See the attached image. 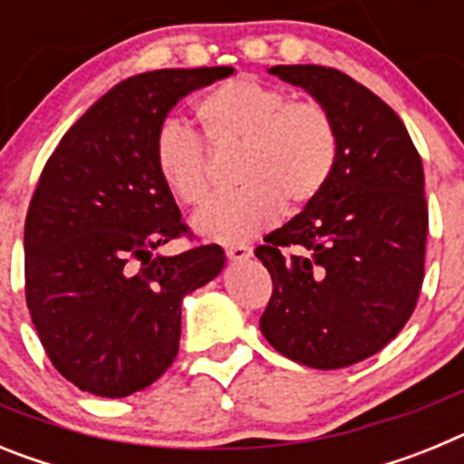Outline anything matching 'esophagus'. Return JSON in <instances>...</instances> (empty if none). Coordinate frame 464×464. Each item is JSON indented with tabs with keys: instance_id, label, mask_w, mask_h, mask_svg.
<instances>
[{
	"instance_id": "34e87169",
	"label": "esophagus",
	"mask_w": 464,
	"mask_h": 464,
	"mask_svg": "<svg viewBox=\"0 0 464 464\" xmlns=\"http://www.w3.org/2000/svg\"><path fill=\"white\" fill-rule=\"evenodd\" d=\"M225 253H227V257L232 262H246L253 256V248L246 244H235V246H227V251Z\"/></svg>"
}]
</instances>
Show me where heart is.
Listing matches in <instances>:
<instances>
[{"label":"heart","mask_w":464,"mask_h":464,"mask_svg":"<svg viewBox=\"0 0 464 464\" xmlns=\"http://www.w3.org/2000/svg\"><path fill=\"white\" fill-rule=\"evenodd\" d=\"M195 113L213 149H239L241 190L208 204L195 229L220 244L251 239L274 225L283 204L314 202L337 165L339 137L318 102H290L285 90L239 76L223 81L197 102ZM155 169L167 190L188 207L211 195L208 155L183 122L167 121L155 137Z\"/></svg>","instance_id":"obj_1"}]
</instances>
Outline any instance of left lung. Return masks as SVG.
Masks as SVG:
<instances>
[{"instance_id":"8db88e82","label":"left lung","mask_w":464,"mask_h":464,"mask_svg":"<svg viewBox=\"0 0 464 464\" xmlns=\"http://www.w3.org/2000/svg\"><path fill=\"white\" fill-rule=\"evenodd\" d=\"M267 72L330 113L339 153L321 195L256 248L274 281L260 330L295 362L342 370L379 353L413 314L428 239L423 162L395 111L346 73Z\"/></svg>"}]
</instances>
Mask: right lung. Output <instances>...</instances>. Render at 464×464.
<instances>
[{"mask_svg": "<svg viewBox=\"0 0 464 464\" xmlns=\"http://www.w3.org/2000/svg\"><path fill=\"white\" fill-rule=\"evenodd\" d=\"M232 67L130 76L69 127L24 220V295L55 370L97 397L149 388L174 362L181 304L225 267L220 246L162 256L186 232L155 137L186 94Z\"/></svg>", "mask_w": 464, "mask_h": 464, "instance_id": "add662e5", "label": "right lung"}]
</instances>
